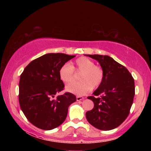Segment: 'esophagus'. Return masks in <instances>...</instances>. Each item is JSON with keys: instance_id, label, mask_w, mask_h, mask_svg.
<instances>
[{"instance_id": "obj_1", "label": "esophagus", "mask_w": 151, "mask_h": 151, "mask_svg": "<svg viewBox=\"0 0 151 151\" xmlns=\"http://www.w3.org/2000/svg\"><path fill=\"white\" fill-rule=\"evenodd\" d=\"M84 99V97L82 96H77L76 97V100H77V101H80L82 100H83Z\"/></svg>"}]
</instances>
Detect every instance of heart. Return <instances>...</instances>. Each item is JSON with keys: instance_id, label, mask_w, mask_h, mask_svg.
Instances as JSON below:
<instances>
[{"instance_id": "heart-1", "label": "heart", "mask_w": 151, "mask_h": 151, "mask_svg": "<svg viewBox=\"0 0 151 151\" xmlns=\"http://www.w3.org/2000/svg\"><path fill=\"white\" fill-rule=\"evenodd\" d=\"M74 70L81 73L79 82H72L66 86V90L71 93L83 96L88 93L91 88L100 86L104 79V71L99 66L95 65L92 60L86 57H80L71 65L65 64L59 69V77L65 83H69L74 80Z\"/></svg>"}]
</instances>
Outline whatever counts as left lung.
<instances>
[{
	"instance_id": "1",
	"label": "left lung",
	"mask_w": 151,
	"mask_h": 151,
	"mask_svg": "<svg viewBox=\"0 0 151 151\" xmlns=\"http://www.w3.org/2000/svg\"><path fill=\"white\" fill-rule=\"evenodd\" d=\"M96 60L104 71L100 86L88 97L94 103L86 113L87 121L96 129L109 131L119 127L127 119L135 96V82L123 65L109 55H86Z\"/></svg>"
}]
</instances>
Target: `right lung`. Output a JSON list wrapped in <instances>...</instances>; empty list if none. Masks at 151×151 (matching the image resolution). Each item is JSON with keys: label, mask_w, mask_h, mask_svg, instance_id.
Masks as SVG:
<instances>
[{"label": "right lung", "mask_w": 151, "mask_h": 151, "mask_svg": "<svg viewBox=\"0 0 151 151\" xmlns=\"http://www.w3.org/2000/svg\"><path fill=\"white\" fill-rule=\"evenodd\" d=\"M76 55L47 53L31 62L20 78L19 103L27 119L40 129L51 130L65 120L69 105L76 101L71 93L57 96L65 88L59 69Z\"/></svg>", "instance_id": "right-lung-1"}]
</instances>
